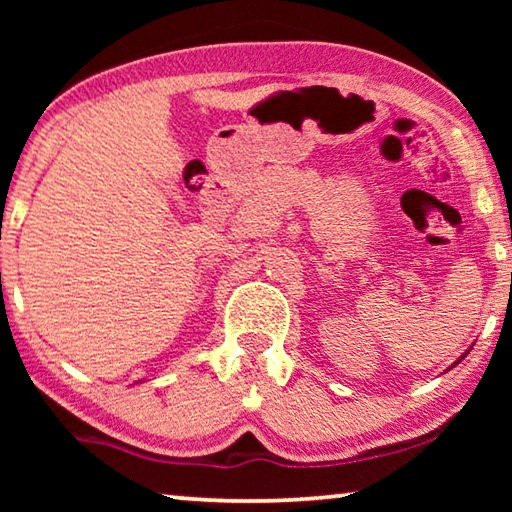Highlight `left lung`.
<instances>
[{
  "instance_id": "obj_1",
  "label": "left lung",
  "mask_w": 512,
  "mask_h": 512,
  "mask_svg": "<svg viewBox=\"0 0 512 512\" xmlns=\"http://www.w3.org/2000/svg\"><path fill=\"white\" fill-rule=\"evenodd\" d=\"M470 350H472V348H470ZM470 350H467V352H470ZM467 352H465V354H467ZM465 354H463V357H465ZM463 357H461V359H458V361H463ZM458 361H456V363H458ZM456 363H454V366H456Z\"/></svg>"
}]
</instances>
